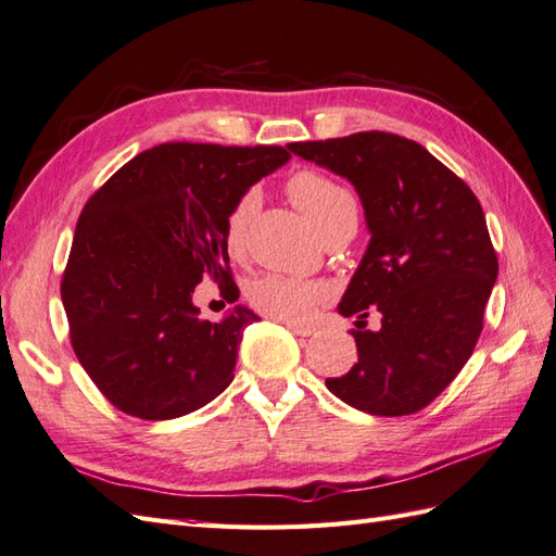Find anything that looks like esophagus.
Wrapping results in <instances>:
<instances>
[{
  "instance_id": "obj_1",
  "label": "esophagus",
  "mask_w": 556,
  "mask_h": 556,
  "mask_svg": "<svg viewBox=\"0 0 556 556\" xmlns=\"http://www.w3.org/2000/svg\"><path fill=\"white\" fill-rule=\"evenodd\" d=\"M287 326H289V329L295 333V336H312V333H315V329H312V326H303V324H293V321H287Z\"/></svg>"
}]
</instances>
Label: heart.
I'll return each instance as SVG.
<instances>
[{"instance_id":"1","label":"heart","mask_w":556,"mask_h":556,"mask_svg":"<svg viewBox=\"0 0 556 556\" xmlns=\"http://www.w3.org/2000/svg\"><path fill=\"white\" fill-rule=\"evenodd\" d=\"M291 202L301 208L303 216L312 223L317 235L324 239L338 227L357 225V204L352 194L319 170H298L287 182ZM255 208H258V194L253 190L241 194L225 218V249L230 255H241L247 249L249 225ZM331 298V287L321 281L293 279L281 275H265L253 279L247 287V301L251 307L263 312L265 317L279 321H307L317 307Z\"/></svg>"}]
</instances>
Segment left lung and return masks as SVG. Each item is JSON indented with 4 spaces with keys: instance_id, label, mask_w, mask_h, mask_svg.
<instances>
[{
    "instance_id": "1",
    "label": "left lung",
    "mask_w": 556,
    "mask_h": 556,
    "mask_svg": "<svg viewBox=\"0 0 556 556\" xmlns=\"http://www.w3.org/2000/svg\"><path fill=\"white\" fill-rule=\"evenodd\" d=\"M289 150L348 178L371 232L338 305L357 317L359 359L326 378L338 400L371 416H410L472 357L497 258L475 192L416 140L386 131L291 142ZM381 329H365L367 307Z\"/></svg>"
}]
</instances>
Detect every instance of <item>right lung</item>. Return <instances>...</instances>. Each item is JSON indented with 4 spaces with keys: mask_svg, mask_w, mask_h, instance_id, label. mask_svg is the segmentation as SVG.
Here are the masks:
<instances>
[{
    "mask_svg": "<svg viewBox=\"0 0 556 556\" xmlns=\"http://www.w3.org/2000/svg\"><path fill=\"white\" fill-rule=\"evenodd\" d=\"M291 160L277 146L164 142L124 164L84 206L61 295L79 364L105 400L142 420L206 406L235 378L237 350L261 317L244 305L199 317L194 287L239 298L225 218L253 182Z\"/></svg>",
    "mask_w": 556,
    "mask_h": 556,
    "instance_id": "1",
    "label": "right lung"
}]
</instances>
